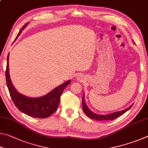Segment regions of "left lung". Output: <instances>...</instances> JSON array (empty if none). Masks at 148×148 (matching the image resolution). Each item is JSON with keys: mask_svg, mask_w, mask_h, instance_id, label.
<instances>
[{"mask_svg": "<svg viewBox=\"0 0 148 148\" xmlns=\"http://www.w3.org/2000/svg\"><path fill=\"white\" fill-rule=\"evenodd\" d=\"M132 105H131V106L127 108H126L125 110H122V111L114 112V113L107 114V115H99L91 112V110L88 108V107L87 106V104L86 103V101H85L84 95H83V97H82V107H83V110L84 113L91 119H95V120H98V121H104V120H114V119L117 118V117L122 116V115L125 114L127 111H128V110L132 107Z\"/></svg>", "mask_w": 148, "mask_h": 148, "instance_id": "left-lung-1", "label": "left lung"}]
</instances>
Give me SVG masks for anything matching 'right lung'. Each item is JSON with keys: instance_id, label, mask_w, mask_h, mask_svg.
I'll return each instance as SVG.
<instances>
[{"instance_id": "add662e5", "label": "right lung", "mask_w": 148, "mask_h": 148, "mask_svg": "<svg viewBox=\"0 0 148 148\" xmlns=\"http://www.w3.org/2000/svg\"><path fill=\"white\" fill-rule=\"evenodd\" d=\"M28 25L26 23L20 30L16 37L19 36L22 31ZM9 53L7 57V65L6 70V84L10 95L14 104L20 111L29 116L37 118H46L53 114L58 108L60 98L63 90L69 86L71 80H68L57 86L47 95L38 98H31L23 95L17 91L12 84L9 74Z\"/></svg>"}]
</instances>
